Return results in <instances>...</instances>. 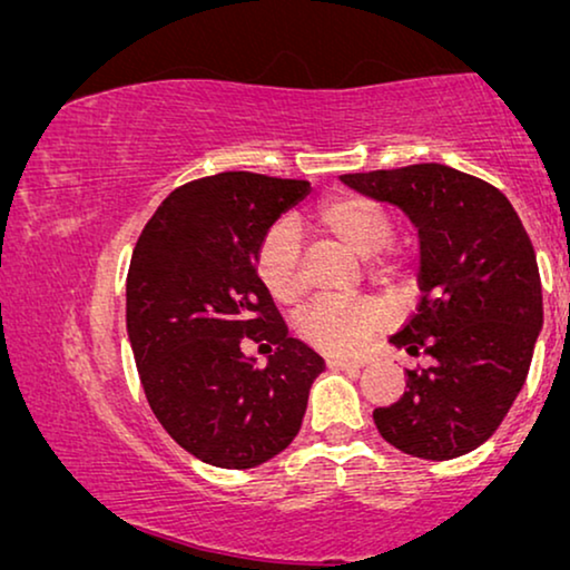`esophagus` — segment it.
I'll use <instances>...</instances> for the list:
<instances>
[{
  "label": "esophagus",
  "instance_id": "esophagus-1",
  "mask_svg": "<svg viewBox=\"0 0 570 570\" xmlns=\"http://www.w3.org/2000/svg\"><path fill=\"white\" fill-rule=\"evenodd\" d=\"M327 366L335 368V372H358V368L364 366V362H354V358H338V356H331L327 358Z\"/></svg>",
  "mask_w": 570,
  "mask_h": 570
}]
</instances>
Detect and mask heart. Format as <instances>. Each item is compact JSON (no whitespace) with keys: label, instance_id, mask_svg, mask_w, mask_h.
<instances>
[{"label":"heart","instance_id":"1","mask_svg":"<svg viewBox=\"0 0 570 570\" xmlns=\"http://www.w3.org/2000/svg\"><path fill=\"white\" fill-rule=\"evenodd\" d=\"M312 227L320 235L335 239L346 250L372 259L376 276L400 274V261L395 253L384 250L390 245L392 216L387 208L374 198L362 194H333L312 214ZM255 271L271 299L278 304H296L307 292L302 263V239L294 224L276 222L261 239L255 255ZM392 320V309L382 299L362 296V299H317L304 309L296 323V333L309 346L331 351V354H356L382 327Z\"/></svg>","mask_w":570,"mask_h":570}]
</instances>
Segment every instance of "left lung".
Returning a JSON list of instances; mask_svg holds the SVG:
<instances>
[{
	"instance_id": "left-lung-1",
	"label": "left lung",
	"mask_w": 570,
	"mask_h": 570,
	"mask_svg": "<svg viewBox=\"0 0 570 570\" xmlns=\"http://www.w3.org/2000/svg\"><path fill=\"white\" fill-rule=\"evenodd\" d=\"M341 180L403 208L421 237V304L390 343L431 364L407 368L403 397L374 411L376 429L421 460L468 454L507 419L542 327L540 271L524 224L499 188L446 165Z\"/></svg>"
}]
</instances>
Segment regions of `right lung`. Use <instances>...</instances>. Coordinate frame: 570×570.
<instances>
[{
    "instance_id": "obj_1",
    "label": "right lung",
    "mask_w": 570,
    "mask_h": 570,
    "mask_svg": "<svg viewBox=\"0 0 570 570\" xmlns=\"http://www.w3.org/2000/svg\"><path fill=\"white\" fill-rule=\"evenodd\" d=\"M307 180L219 173L175 188L141 229L126 278V331L147 403L214 468L268 462L299 434L325 362L288 335L255 255ZM247 340L276 345L266 367Z\"/></svg>"
}]
</instances>
